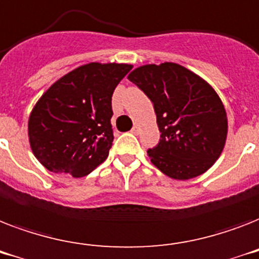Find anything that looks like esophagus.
<instances>
[{
  "instance_id": "1",
  "label": "esophagus",
  "mask_w": 259,
  "mask_h": 259,
  "mask_svg": "<svg viewBox=\"0 0 259 259\" xmlns=\"http://www.w3.org/2000/svg\"><path fill=\"white\" fill-rule=\"evenodd\" d=\"M131 132L134 134V135H139L140 134V127L139 125H134V128L131 130Z\"/></svg>"
}]
</instances>
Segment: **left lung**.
<instances>
[{"instance_id": "obj_1", "label": "left lung", "mask_w": 259, "mask_h": 259, "mask_svg": "<svg viewBox=\"0 0 259 259\" xmlns=\"http://www.w3.org/2000/svg\"><path fill=\"white\" fill-rule=\"evenodd\" d=\"M128 80L154 104L160 140L147 151L152 164L178 181L206 172L227 136L226 111L211 85L175 63L143 65Z\"/></svg>"}]
</instances>
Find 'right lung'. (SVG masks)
I'll list each match as a JSON object with an SVG mask.
<instances>
[{
  "mask_svg": "<svg viewBox=\"0 0 259 259\" xmlns=\"http://www.w3.org/2000/svg\"><path fill=\"white\" fill-rule=\"evenodd\" d=\"M132 69L128 64L91 63L57 80L29 116V143L52 172L85 177L112 147V95Z\"/></svg>",
  "mask_w": 259,
  "mask_h": 259,
  "instance_id": "1",
  "label": "right lung"
}]
</instances>
